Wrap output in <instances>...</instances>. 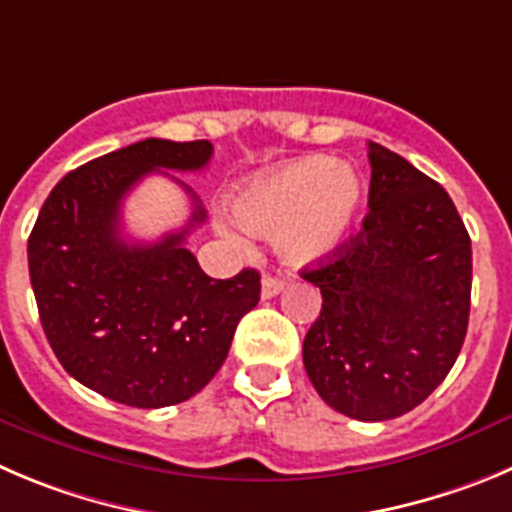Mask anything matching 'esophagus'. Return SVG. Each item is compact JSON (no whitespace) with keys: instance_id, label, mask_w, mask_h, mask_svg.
Segmentation results:
<instances>
[{"instance_id":"1","label":"esophagus","mask_w":512,"mask_h":512,"mask_svg":"<svg viewBox=\"0 0 512 512\" xmlns=\"http://www.w3.org/2000/svg\"><path fill=\"white\" fill-rule=\"evenodd\" d=\"M280 290H283V283H280L278 278H270V275H265V278H262V298L265 300L275 298Z\"/></svg>"}]
</instances>
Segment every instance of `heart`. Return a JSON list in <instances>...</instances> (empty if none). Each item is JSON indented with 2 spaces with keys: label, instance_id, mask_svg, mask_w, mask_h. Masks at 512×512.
Returning a JSON list of instances; mask_svg holds the SVG:
<instances>
[{
  "label": "heart",
  "instance_id": "b5f03b06",
  "mask_svg": "<svg viewBox=\"0 0 512 512\" xmlns=\"http://www.w3.org/2000/svg\"><path fill=\"white\" fill-rule=\"evenodd\" d=\"M366 186L361 174L328 156L288 161L247 179L232 194V214L247 232L275 237L288 265L336 255L356 224Z\"/></svg>",
  "mask_w": 512,
  "mask_h": 512
}]
</instances>
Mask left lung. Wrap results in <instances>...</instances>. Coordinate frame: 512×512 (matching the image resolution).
<instances>
[{
	"label": "left lung",
	"mask_w": 512,
	"mask_h": 512,
	"mask_svg": "<svg viewBox=\"0 0 512 512\" xmlns=\"http://www.w3.org/2000/svg\"><path fill=\"white\" fill-rule=\"evenodd\" d=\"M364 229L300 278L321 288L303 341L310 384L358 422L419 407L455 366L470 321V234L450 194L369 143Z\"/></svg>",
	"instance_id": "left-lung-1"
}]
</instances>
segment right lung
<instances>
[{"instance_id": "add662e5", "label": "right lung", "mask_w": 512, "mask_h": 512, "mask_svg": "<svg viewBox=\"0 0 512 512\" xmlns=\"http://www.w3.org/2000/svg\"><path fill=\"white\" fill-rule=\"evenodd\" d=\"M212 151L164 138L118 148L62 176L32 227L27 262L47 341L62 369L105 399L161 409L199 394L260 300V272L214 280L186 250L204 222L186 184L194 212L184 229L151 245L121 234V204L143 176L199 171Z\"/></svg>"}]
</instances>
